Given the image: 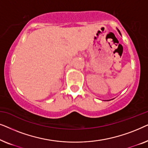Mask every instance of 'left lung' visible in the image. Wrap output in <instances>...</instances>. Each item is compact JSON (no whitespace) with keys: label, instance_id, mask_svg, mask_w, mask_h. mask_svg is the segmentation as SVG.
<instances>
[{"label":"left lung","instance_id":"8db88e82","mask_svg":"<svg viewBox=\"0 0 148 148\" xmlns=\"http://www.w3.org/2000/svg\"><path fill=\"white\" fill-rule=\"evenodd\" d=\"M118 31H119V33H120V34H121V32H120V31H119V30H118Z\"/></svg>","mask_w":148,"mask_h":148}]
</instances>
